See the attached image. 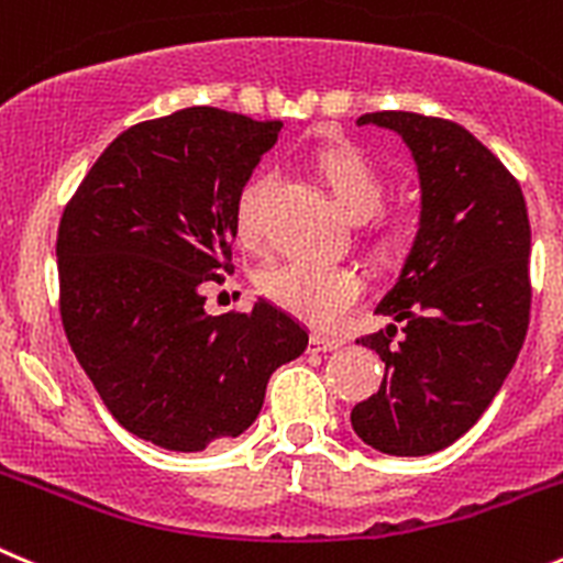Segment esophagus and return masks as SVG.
<instances>
[{
    "label": "esophagus",
    "mask_w": 563,
    "mask_h": 563,
    "mask_svg": "<svg viewBox=\"0 0 563 563\" xmlns=\"http://www.w3.org/2000/svg\"><path fill=\"white\" fill-rule=\"evenodd\" d=\"M342 345H345V340H340V336H325V334H312V336H309V351H312V353L340 351Z\"/></svg>",
    "instance_id": "obj_1"
}]
</instances>
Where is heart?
Returning <instances> with one entry per match:
<instances>
[{
    "label": "heart",
    "mask_w": 563,
    "mask_h": 563,
    "mask_svg": "<svg viewBox=\"0 0 563 563\" xmlns=\"http://www.w3.org/2000/svg\"><path fill=\"white\" fill-rule=\"evenodd\" d=\"M320 176L329 185L336 207L345 218L362 223L371 221L384 207V181L358 152L347 146L325 148L318 157ZM273 176H254L238 196V232L245 245H260L265 240V198ZM262 296L292 318L314 325L334 329L340 325L365 292V278L351 265L331 262L287 260L267 267L260 276Z\"/></svg>",
    "instance_id": "heart-1"
}]
</instances>
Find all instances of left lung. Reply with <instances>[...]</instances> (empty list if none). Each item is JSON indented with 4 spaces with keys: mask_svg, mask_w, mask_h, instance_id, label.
Returning a JSON list of instances; mask_svg holds the SVG:
<instances>
[{
    "mask_svg": "<svg viewBox=\"0 0 563 563\" xmlns=\"http://www.w3.org/2000/svg\"><path fill=\"white\" fill-rule=\"evenodd\" d=\"M356 124L398 132L409 146L420 229L376 307L393 323L358 340L382 356L384 382L353 406L351 426L389 456H428L478 422L526 342L531 223L517 179L464 126L404 110L367 112Z\"/></svg>",
    "mask_w": 563,
    "mask_h": 563,
    "instance_id": "left-lung-1",
    "label": "left lung"
}]
</instances>
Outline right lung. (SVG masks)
I'll use <instances>...</instances> for the list:
<instances>
[{"instance_id": "right-lung-1", "label": "right lung", "mask_w": 563, "mask_h": 563, "mask_svg": "<svg viewBox=\"0 0 563 563\" xmlns=\"http://www.w3.org/2000/svg\"><path fill=\"white\" fill-rule=\"evenodd\" d=\"M282 121L187 107L104 148L57 229L60 318L110 415L165 451L198 453L256 420L273 371L307 351L267 301L205 312L232 273L238 196Z\"/></svg>"}]
</instances>
